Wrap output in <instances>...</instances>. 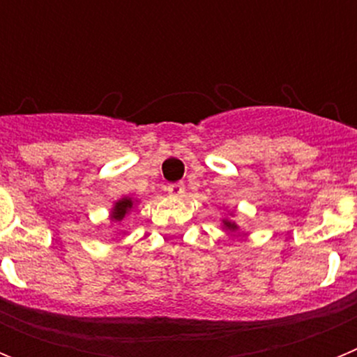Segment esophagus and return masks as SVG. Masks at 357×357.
Instances as JSON below:
<instances>
[{
  "mask_svg": "<svg viewBox=\"0 0 357 357\" xmlns=\"http://www.w3.org/2000/svg\"><path fill=\"white\" fill-rule=\"evenodd\" d=\"M166 191H168L169 197H173V198H181V197H184L185 185H184V184H181V182H178V184H172V185H168V189H166Z\"/></svg>",
  "mask_w": 357,
  "mask_h": 357,
  "instance_id": "obj_1",
  "label": "esophagus"
}]
</instances>
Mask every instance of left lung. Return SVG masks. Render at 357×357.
I'll list each match as a JSON object with an SVG mask.
<instances>
[{
	"mask_svg": "<svg viewBox=\"0 0 357 357\" xmlns=\"http://www.w3.org/2000/svg\"><path fill=\"white\" fill-rule=\"evenodd\" d=\"M234 213H230L229 216H223L222 218V229L223 230H230V232H236V230H239V225L234 222Z\"/></svg>",
	"mask_w": 357,
	"mask_h": 357,
	"instance_id": "1",
	"label": "left lung"
}]
</instances>
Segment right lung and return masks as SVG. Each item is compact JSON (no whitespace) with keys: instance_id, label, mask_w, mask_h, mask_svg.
Segmentation results:
<instances>
[{"instance_id":"add662e5","label":"right lung","mask_w":357,"mask_h":357,"mask_svg":"<svg viewBox=\"0 0 357 357\" xmlns=\"http://www.w3.org/2000/svg\"><path fill=\"white\" fill-rule=\"evenodd\" d=\"M137 206H139V198L121 197L119 200H116L114 204H112V207H110V223L123 222V220H125V218H127ZM123 234H125V230H123Z\"/></svg>"}]
</instances>
